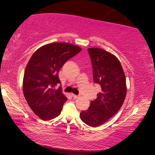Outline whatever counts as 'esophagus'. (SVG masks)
<instances>
[{
	"instance_id": "obj_1",
	"label": "esophagus",
	"mask_w": 155,
	"mask_h": 155,
	"mask_svg": "<svg viewBox=\"0 0 155 155\" xmlns=\"http://www.w3.org/2000/svg\"><path fill=\"white\" fill-rule=\"evenodd\" d=\"M72 96H73V97L74 99L79 98V96H78V95H75V94H72Z\"/></svg>"
}]
</instances>
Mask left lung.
Masks as SVG:
<instances>
[{"label": "left lung", "mask_w": 155, "mask_h": 155, "mask_svg": "<svg viewBox=\"0 0 155 155\" xmlns=\"http://www.w3.org/2000/svg\"><path fill=\"white\" fill-rule=\"evenodd\" d=\"M92 61L93 80L101 87L97 99L91 101L80 116L88 126L97 127L107 122L121 107L126 96V76L120 61L111 53L99 48L87 49Z\"/></svg>", "instance_id": "left-lung-1"}]
</instances>
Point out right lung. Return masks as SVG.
<instances>
[{
	"label": "right lung",
	"instance_id": "add662e5",
	"mask_svg": "<svg viewBox=\"0 0 155 155\" xmlns=\"http://www.w3.org/2000/svg\"><path fill=\"white\" fill-rule=\"evenodd\" d=\"M82 48L69 43L46 44L34 53L23 78V93L29 107L41 119L48 120L61 114L67 97L61 92L58 72Z\"/></svg>",
	"mask_w": 155,
	"mask_h": 155
}]
</instances>
